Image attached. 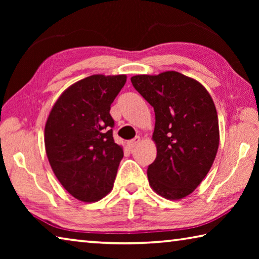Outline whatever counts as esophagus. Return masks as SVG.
I'll return each mask as SVG.
<instances>
[{
    "label": "esophagus",
    "instance_id": "esophagus-1",
    "mask_svg": "<svg viewBox=\"0 0 259 259\" xmlns=\"http://www.w3.org/2000/svg\"><path fill=\"white\" fill-rule=\"evenodd\" d=\"M139 142H140V138L139 137H136L134 139H131L130 142H128V146H129L130 150H134V148L138 145Z\"/></svg>",
    "mask_w": 259,
    "mask_h": 259
}]
</instances>
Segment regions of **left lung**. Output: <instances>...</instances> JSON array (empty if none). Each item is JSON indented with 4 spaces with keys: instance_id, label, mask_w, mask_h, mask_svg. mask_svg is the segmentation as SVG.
<instances>
[{
    "instance_id": "obj_1",
    "label": "left lung",
    "mask_w": 259,
    "mask_h": 259,
    "mask_svg": "<svg viewBox=\"0 0 259 259\" xmlns=\"http://www.w3.org/2000/svg\"><path fill=\"white\" fill-rule=\"evenodd\" d=\"M131 83L155 113L156 159L147 169L150 186L164 199L185 198L207 176L218 151L211 96L200 82L175 71L135 75Z\"/></svg>"
}]
</instances>
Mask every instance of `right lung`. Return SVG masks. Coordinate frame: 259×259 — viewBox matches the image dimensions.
Listing matches in <instances>:
<instances>
[{"label": "right lung", "instance_id": "obj_1", "mask_svg": "<svg viewBox=\"0 0 259 259\" xmlns=\"http://www.w3.org/2000/svg\"><path fill=\"white\" fill-rule=\"evenodd\" d=\"M126 75L88 76L68 87L48 116L45 145L56 177L74 198L96 202L112 191L123 148L113 139L111 104Z\"/></svg>", "mask_w": 259, "mask_h": 259}]
</instances>
